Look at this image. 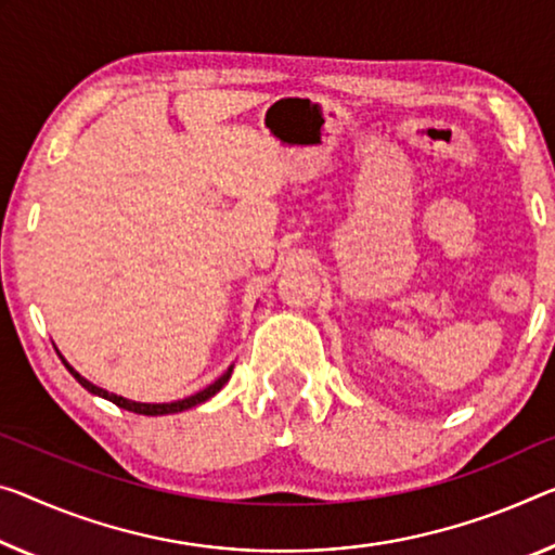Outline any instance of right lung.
Here are the masks:
<instances>
[{
    "label": "right lung",
    "mask_w": 555,
    "mask_h": 555,
    "mask_svg": "<svg viewBox=\"0 0 555 555\" xmlns=\"http://www.w3.org/2000/svg\"><path fill=\"white\" fill-rule=\"evenodd\" d=\"M62 362L66 364V370H69V372L74 374L76 382H79V385H81L83 389H89L91 395H99V397L108 399V402H114L116 406H121V409H129V412H135V414H146V416L176 414V412H183V409H191V406H195V404L206 402V399H210L212 395H218V391L225 387V382L230 379V374H233V366H230V370L223 374V377L212 382L210 387H206V389H203V391H198V395H193V397H189V399H181V402H170V404H141V402H131V399L116 397V395H111V391H106V389H101V387H96V385H91V382H89V379H83L81 374L76 372L69 362H66V360H62Z\"/></svg>",
    "instance_id": "obj_1"
}]
</instances>
